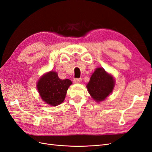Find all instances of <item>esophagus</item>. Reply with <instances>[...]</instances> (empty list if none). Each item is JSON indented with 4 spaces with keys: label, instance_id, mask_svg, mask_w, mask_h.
Instances as JSON below:
<instances>
[{
    "label": "esophagus",
    "instance_id": "esophagus-1",
    "mask_svg": "<svg viewBox=\"0 0 152 152\" xmlns=\"http://www.w3.org/2000/svg\"><path fill=\"white\" fill-rule=\"evenodd\" d=\"M82 80V79L81 78H76V79H73V82H74V83H80Z\"/></svg>",
    "mask_w": 152,
    "mask_h": 152
}]
</instances>
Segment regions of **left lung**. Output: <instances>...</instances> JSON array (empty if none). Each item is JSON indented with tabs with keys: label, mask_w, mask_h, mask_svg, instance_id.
Segmentation results:
<instances>
[{
	"label": "left lung",
	"mask_w": 152,
	"mask_h": 152,
	"mask_svg": "<svg viewBox=\"0 0 152 152\" xmlns=\"http://www.w3.org/2000/svg\"><path fill=\"white\" fill-rule=\"evenodd\" d=\"M114 85L113 77L106 72L103 68H98L92 75L87 88L92 98L99 102L112 93Z\"/></svg>",
	"instance_id": "left-lung-1"
}]
</instances>
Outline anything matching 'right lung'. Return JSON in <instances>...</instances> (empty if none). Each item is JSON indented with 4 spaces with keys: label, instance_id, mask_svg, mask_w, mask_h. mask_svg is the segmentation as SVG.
I'll list each match as a JSON object with an SVG mask.
<instances>
[{
    "label": "right lung",
    "instance_id": "1",
    "mask_svg": "<svg viewBox=\"0 0 152 152\" xmlns=\"http://www.w3.org/2000/svg\"><path fill=\"white\" fill-rule=\"evenodd\" d=\"M72 84L70 80H61L56 72L51 71L40 78L37 83V89L41 98L45 103L57 106L65 99L67 90Z\"/></svg>",
    "mask_w": 152,
    "mask_h": 152
}]
</instances>
